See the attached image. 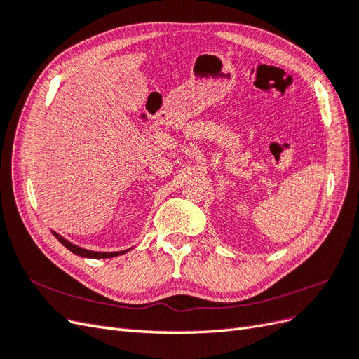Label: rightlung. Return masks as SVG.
Segmentation results:
<instances>
[{"instance_id": "add662e5", "label": "right lung", "mask_w": 359, "mask_h": 359, "mask_svg": "<svg viewBox=\"0 0 359 359\" xmlns=\"http://www.w3.org/2000/svg\"><path fill=\"white\" fill-rule=\"evenodd\" d=\"M52 233H53V236L57 238V240L64 245V247H67L72 253H74V255H78V256H82V257H91V259H107V257H115V256H119V255H124V253H127L128 250H124V252H112V253H107V252H91V250H86V248H82V247H78V245H74V244H72L70 241H67L66 238H62L61 235H58L57 232H53L52 231Z\"/></svg>"}]
</instances>
